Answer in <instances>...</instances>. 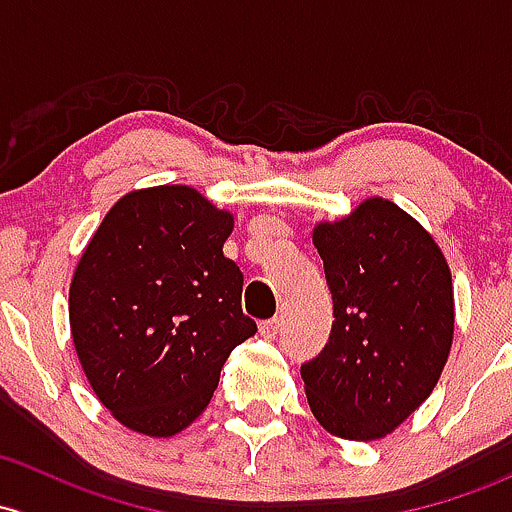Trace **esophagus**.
Listing matches in <instances>:
<instances>
[{"instance_id":"1","label":"esophagus","mask_w":512,"mask_h":512,"mask_svg":"<svg viewBox=\"0 0 512 512\" xmlns=\"http://www.w3.org/2000/svg\"><path fill=\"white\" fill-rule=\"evenodd\" d=\"M279 328H282V319H277V316H274V319H267V321H262L260 324V333L265 338H274L279 333Z\"/></svg>"}]
</instances>
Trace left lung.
<instances>
[{
    "instance_id": "obj_1",
    "label": "left lung",
    "mask_w": 512,
    "mask_h": 512,
    "mask_svg": "<svg viewBox=\"0 0 512 512\" xmlns=\"http://www.w3.org/2000/svg\"><path fill=\"white\" fill-rule=\"evenodd\" d=\"M328 343L301 363L314 417L343 439L390 434L429 397L451 351V272L432 235L385 198L321 223Z\"/></svg>"
}]
</instances>
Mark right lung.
Returning <instances> with one entry per match:
<instances>
[{"label":"right lung","instance_id":"add662e5","mask_svg":"<svg viewBox=\"0 0 512 512\" xmlns=\"http://www.w3.org/2000/svg\"><path fill=\"white\" fill-rule=\"evenodd\" d=\"M233 215L188 186L132 191L110 208L71 284V331L95 395L147 437H171L211 402L230 351L257 324L223 255Z\"/></svg>","mask_w":512,"mask_h":512}]
</instances>
